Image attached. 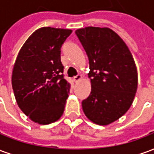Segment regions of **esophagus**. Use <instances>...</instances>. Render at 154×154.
<instances>
[{"label": "esophagus", "instance_id": "esophagus-1", "mask_svg": "<svg viewBox=\"0 0 154 154\" xmlns=\"http://www.w3.org/2000/svg\"><path fill=\"white\" fill-rule=\"evenodd\" d=\"M82 79V76L81 75H77V76H75V77H73V81L75 82H79V81Z\"/></svg>", "mask_w": 154, "mask_h": 154}]
</instances>
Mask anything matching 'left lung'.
Masks as SVG:
<instances>
[{"label":"left lung","mask_w":154,"mask_h":154,"mask_svg":"<svg viewBox=\"0 0 154 154\" xmlns=\"http://www.w3.org/2000/svg\"><path fill=\"white\" fill-rule=\"evenodd\" d=\"M75 33L90 67L91 91L82 100V109L92 122L107 125L132 105L138 87L134 61L125 43L110 29L90 26Z\"/></svg>","instance_id":"obj_1"}]
</instances>
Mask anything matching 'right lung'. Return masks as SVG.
Listing matches in <instances>:
<instances>
[{"label":"right lung","mask_w":154,"mask_h":154,"mask_svg":"<svg viewBox=\"0 0 154 154\" xmlns=\"http://www.w3.org/2000/svg\"><path fill=\"white\" fill-rule=\"evenodd\" d=\"M71 29L43 27L25 41L16 57L12 87L20 110L40 125L63 113L71 85L64 78L61 48Z\"/></svg>","instance_id":"obj_1"}]
</instances>
